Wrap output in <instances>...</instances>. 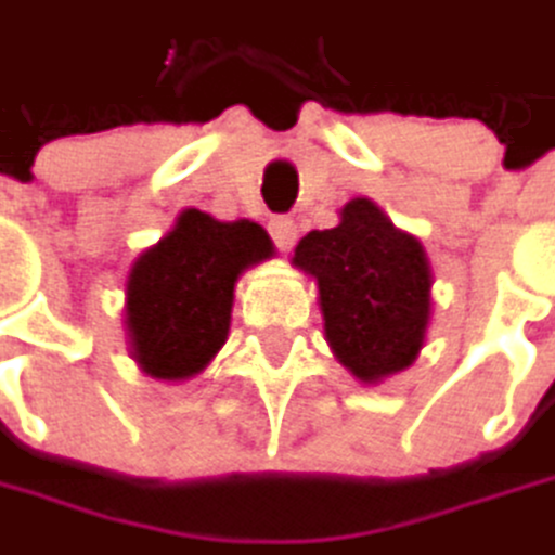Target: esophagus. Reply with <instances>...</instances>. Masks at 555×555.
I'll return each instance as SVG.
<instances>
[{
  "label": "esophagus",
  "mask_w": 555,
  "mask_h": 555,
  "mask_svg": "<svg viewBox=\"0 0 555 555\" xmlns=\"http://www.w3.org/2000/svg\"><path fill=\"white\" fill-rule=\"evenodd\" d=\"M268 230H271V240H274V246L281 249V253H291L294 249V243H297V223L291 218H274L268 223Z\"/></svg>",
  "instance_id": "1"
}]
</instances>
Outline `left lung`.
Segmentation results:
<instances>
[{
  "label": "left lung",
  "mask_w": 555,
  "mask_h": 555,
  "mask_svg": "<svg viewBox=\"0 0 555 555\" xmlns=\"http://www.w3.org/2000/svg\"><path fill=\"white\" fill-rule=\"evenodd\" d=\"M294 264L315 278L325 340L363 385L414 366L433 315V268L420 240L370 198H350L332 230H312Z\"/></svg>",
  "instance_id": "left-lung-1"
}]
</instances>
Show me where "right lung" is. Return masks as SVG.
I'll return each instance as SVG.
<instances>
[{"label": "right lung", "instance_id": "add662e5", "mask_svg": "<svg viewBox=\"0 0 555 555\" xmlns=\"http://www.w3.org/2000/svg\"><path fill=\"white\" fill-rule=\"evenodd\" d=\"M271 256V236L253 220L185 208L126 281V335L141 373L164 382L198 376L230 335L240 274Z\"/></svg>", "mask_w": 555, "mask_h": 555}]
</instances>
